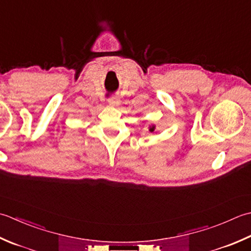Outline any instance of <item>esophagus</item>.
<instances>
[{
  "label": "esophagus",
  "instance_id": "esophagus-1",
  "mask_svg": "<svg viewBox=\"0 0 251 251\" xmlns=\"http://www.w3.org/2000/svg\"><path fill=\"white\" fill-rule=\"evenodd\" d=\"M108 104H109L110 106H118V105L120 104V100H119L118 97L111 96L110 99L108 100Z\"/></svg>",
  "mask_w": 251,
  "mask_h": 251
}]
</instances>
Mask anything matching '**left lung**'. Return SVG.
<instances>
[{
	"label": "left lung",
	"instance_id": "obj_1",
	"mask_svg": "<svg viewBox=\"0 0 251 251\" xmlns=\"http://www.w3.org/2000/svg\"><path fill=\"white\" fill-rule=\"evenodd\" d=\"M154 130H155V126H150V131H151V132H154Z\"/></svg>",
	"mask_w": 251,
	"mask_h": 251
}]
</instances>
